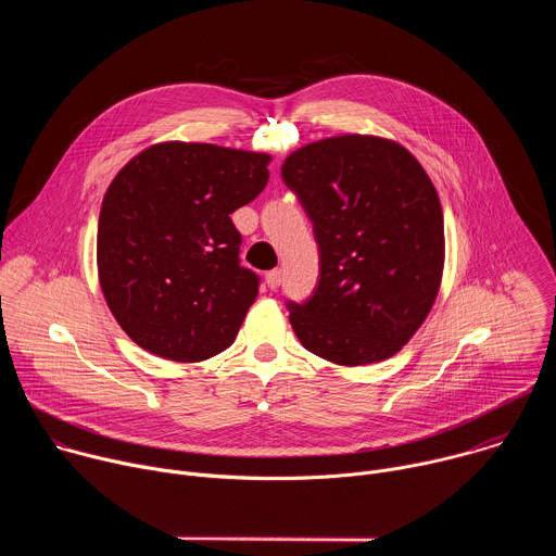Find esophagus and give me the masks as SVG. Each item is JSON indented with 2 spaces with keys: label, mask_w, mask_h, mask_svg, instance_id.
<instances>
[{
  "label": "esophagus",
  "mask_w": 556,
  "mask_h": 556,
  "mask_svg": "<svg viewBox=\"0 0 556 556\" xmlns=\"http://www.w3.org/2000/svg\"><path fill=\"white\" fill-rule=\"evenodd\" d=\"M266 283H268L270 290H277L281 286V270H270L266 275Z\"/></svg>",
  "instance_id": "1"
}]
</instances>
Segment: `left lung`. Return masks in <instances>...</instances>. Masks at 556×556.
<instances>
[{"label": "left lung", "mask_w": 556, "mask_h": 556, "mask_svg": "<svg viewBox=\"0 0 556 556\" xmlns=\"http://www.w3.org/2000/svg\"><path fill=\"white\" fill-rule=\"evenodd\" d=\"M281 178L314 226L319 283L288 303L301 345L356 367L399 354L429 316L444 270L438 191L401 142L343 134L292 151Z\"/></svg>", "instance_id": "left-lung-1"}]
</instances>
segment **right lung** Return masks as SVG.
<instances>
[{
	"instance_id": "obj_1",
	"label": "right lung",
	"mask_w": 556,
	"mask_h": 556,
	"mask_svg": "<svg viewBox=\"0 0 556 556\" xmlns=\"http://www.w3.org/2000/svg\"><path fill=\"white\" fill-rule=\"evenodd\" d=\"M273 157L208 142L142 149L110 182L97 232L99 283L125 334L176 363L224 352L260 279L240 266L230 213L268 182Z\"/></svg>"
}]
</instances>
